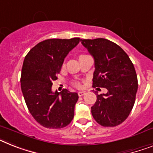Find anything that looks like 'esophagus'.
Returning <instances> with one entry per match:
<instances>
[{
  "mask_svg": "<svg viewBox=\"0 0 153 153\" xmlns=\"http://www.w3.org/2000/svg\"><path fill=\"white\" fill-rule=\"evenodd\" d=\"M85 94V92H84V91H81V92H78V95H79V96H84Z\"/></svg>",
  "mask_w": 153,
  "mask_h": 153,
  "instance_id": "obj_1",
  "label": "esophagus"
}]
</instances>
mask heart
Segmentation results:
<instances>
[{
	"instance_id": "1",
	"label": "heart",
	"mask_w": 153,
	"mask_h": 153,
	"mask_svg": "<svg viewBox=\"0 0 153 153\" xmlns=\"http://www.w3.org/2000/svg\"><path fill=\"white\" fill-rule=\"evenodd\" d=\"M81 56H82V55H81ZM73 85H74V86H76V87L80 86V84H79V82H74L73 83Z\"/></svg>"
}]
</instances>
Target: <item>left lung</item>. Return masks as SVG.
I'll return each instance as SVG.
<instances>
[{"label": "left lung", "mask_w": 153, "mask_h": 153, "mask_svg": "<svg viewBox=\"0 0 153 153\" xmlns=\"http://www.w3.org/2000/svg\"><path fill=\"white\" fill-rule=\"evenodd\" d=\"M81 42L94 57L92 86L108 90L106 94H96L92 117L101 126H117L126 120L135 101L138 79L133 63L121 47L108 39Z\"/></svg>", "instance_id": "left-lung-1"}]
</instances>
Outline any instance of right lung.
<instances>
[{
    "label": "right lung",
    "instance_id": "obj_1",
    "mask_svg": "<svg viewBox=\"0 0 153 153\" xmlns=\"http://www.w3.org/2000/svg\"><path fill=\"white\" fill-rule=\"evenodd\" d=\"M79 41L77 37L46 39L31 49L25 57L21 74L22 92L32 116L45 128H65L74 117L78 93L66 88L53 92L51 88L65 57Z\"/></svg>",
    "mask_w": 153,
    "mask_h": 153
}]
</instances>
